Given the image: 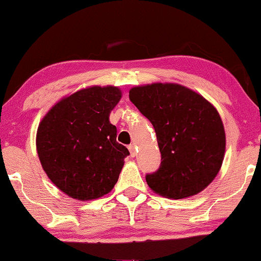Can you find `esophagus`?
Returning <instances> with one entry per match:
<instances>
[{
  "mask_svg": "<svg viewBox=\"0 0 261 261\" xmlns=\"http://www.w3.org/2000/svg\"><path fill=\"white\" fill-rule=\"evenodd\" d=\"M128 149H130V154L133 155V157H135V155L137 154V151H136V146H135L134 143H133V145H130V146H128Z\"/></svg>",
  "mask_w": 261,
  "mask_h": 261,
  "instance_id": "1",
  "label": "esophagus"
}]
</instances>
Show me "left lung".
<instances>
[{
  "label": "left lung",
  "mask_w": 261,
  "mask_h": 261,
  "mask_svg": "<svg viewBox=\"0 0 261 261\" xmlns=\"http://www.w3.org/2000/svg\"><path fill=\"white\" fill-rule=\"evenodd\" d=\"M128 98L153 125L162 155L148 187L168 199L199 194L216 178L226 151V134L216 108L176 83L134 87Z\"/></svg>",
  "instance_id": "obj_1"
}]
</instances>
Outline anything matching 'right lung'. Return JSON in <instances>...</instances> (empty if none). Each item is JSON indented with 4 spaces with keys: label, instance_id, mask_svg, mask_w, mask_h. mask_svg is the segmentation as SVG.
<instances>
[{
    "label": "right lung",
    "instance_id": "obj_1",
    "mask_svg": "<svg viewBox=\"0 0 261 261\" xmlns=\"http://www.w3.org/2000/svg\"><path fill=\"white\" fill-rule=\"evenodd\" d=\"M118 87L93 86L62 98L40 121L37 151L49 179L66 195L87 201L110 193L130 154L116 142L110 112Z\"/></svg>",
    "mask_w": 261,
    "mask_h": 261
}]
</instances>
